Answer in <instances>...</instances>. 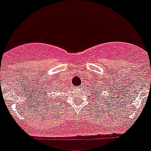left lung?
I'll return each mask as SVG.
<instances>
[{"label":"left lung","instance_id":"left-lung-1","mask_svg":"<svg viewBox=\"0 0 151 151\" xmlns=\"http://www.w3.org/2000/svg\"><path fill=\"white\" fill-rule=\"evenodd\" d=\"M94 83H93V84H94ZM105 85H106L105 83L101 84V83H97V85H95V86L93 85V86H90V89L91 90V93H90V98L91 99V96H93V95H96L97 98H100V99L103 98V96H104V95L103 94V90L107 91V90H108V88H109V86H108V88H106ZM111 90L112 91H113V93H114L113 88H111ZM111 93V92H109V93ZM97 93H100L98 96H97ZM106 98H107V97H106ZM108 98L109 99L110 97H108ZM106 101H107V100H106Z\"/></svg>","mask_w":151,"mask_h":151}]
</instances>
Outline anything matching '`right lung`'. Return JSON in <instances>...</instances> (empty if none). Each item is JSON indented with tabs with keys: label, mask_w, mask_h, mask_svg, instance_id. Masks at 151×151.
I'll return each instance as SVG.
<instances>
[{
	"label": "right lung",
	"mask_w": 151,
	"mask_h": 151,
	"mask_svg": "<svg viewBox=\"0 0 151 151\" xmlns=\"http://www.w3.org/2000/svg\"><path fill=\"white\" fill-rule=\"evenodd\" d=\"M55 90H57V89H55ZM55 94H54V96H51V97H50V96H49L48 98L46 99V101H47V100H50V99H51V98L54 99V98H55Z\"/></svg>",
	"instance_id": "1"
}]
</instances>
